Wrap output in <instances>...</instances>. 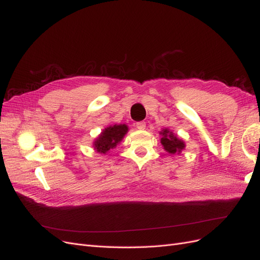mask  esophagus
<instances>
[{
	"label": "esophagus",
	"instance_id": "1",
	"mask_svg": "<svg viewBox=\"0 0 260 260\" xmlns=\"http://www.w3.org/2000/svg\"><path fill=\"white\" fill-rule=\"evenodd\" d=\"M136 127L138 129H145L146 128V123L145 122H137L136 123Z\"/></svg>",
	"mask_w": 260,
	"mask_h": 260
}]
</instances>
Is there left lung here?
Here are the masks:
<instances>
[{"mask_svg": "<svg viewBox=\"0 0 260 260\" xmlns=\"http://www.w3.org/2000/svg\"><path fill=\"white\" fill-rule=\"evenodd\" d=\"M161 134L163 135V137L161 139V144L163 145L164 149L167 152L174 154L176 152H180L181 150L185 148V144H183V141L178 139L169 129H164Z\"/></svg>", "mask_w": 260, "mask_h": 260, "instance_id": "left-lung-1", "label": "left lung"}]
</instances>
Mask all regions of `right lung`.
Returning a JSON list of instances; mask_svg holds the SVG:
<instances>
[{
	"label": "right lung",
	"instance_id": "1",
	"mask_svg": "<svg viewBox=\"0 0 260 260\" xmlns=\"http://www.w3.org/2000/svg\"><path fill=\"white\" fill-rule=\"evenodd\" d=\"M128 128L125 124L113 125L106 128L102 135L94 142L95 149L100 153H106L108 150H110L116 146L118 142L122 140L125 134L127 133Z\"/></svg>",
	"mask_w": 260,
	"mask_h": 260
}]
</instances>
